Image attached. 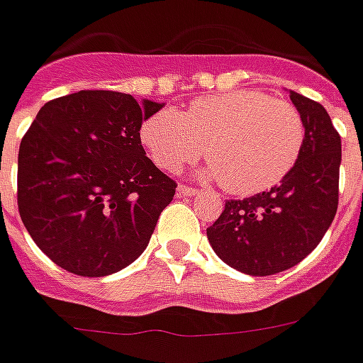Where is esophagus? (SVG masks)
I'll list each match as a JSON object with an SVG mask.
<instances>
[{"label": "esophagus", "instance_id": "obj_1", "mask_svg": "<svg viewBox=\"0 0 363 363\" xmlns=\"http://www.w3.org/2000/svg\"><path fill=\"white\" fill-rule=\"evenodd\" d=\"M199 189L195 187H189V185H179L178 187V195H184V197H191V195H199Z\"/></svg>", "mask_w": 363, "mask_h": 363}]
</instances>
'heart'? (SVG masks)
Listing matches in <instances>:
<instances>
[{
	"label": "heart",
	"mask_w": 363,
	"mask_h": 363,
	"mask_svg": "<svg viewBox=\"0 0 363 363\" xmlns=\"http://www.w3.org/2000/svg\"><path fill=\"white\" fill-rule=\"evenodd\" d=\"M140 138L155 164L178 172L203 155L225 191L255 195L293 170L306 141L301 111L262 91H230L191 101L184 113L157 111Z\"/></svg>",
	"instance_id": "obj_1"
}]
</instances>
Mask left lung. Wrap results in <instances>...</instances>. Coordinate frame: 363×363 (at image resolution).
Here are the masks:
<instances>
[{
  "instance_id": "1",
  "label": "left lung",
  "mask_w": 363,
  "mask_h": 363,
  "mask_svg": "<svg viewBox=\"0 0 363 363\" xmlns=\"http://www.w3.org/2000/svg\"><path fill=\"white\" fill-rule=\"evenodd\" d=\"M306 141L293 170L268 191L230 199L206 237L223 262L274 275L304 260L329 230L339 204L340 135L318 101L291 91Z\"/></svg>"
}]
</instances>
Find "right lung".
<instances>
[{"instance_id": "right-lung-1", "label": "right lung", "mask_w": 363, "mask_h": 363, "mask_svg": "<svg viewBox=\"0 0 363 363\" xmlns=\"http://www.w3.org/2000/svg\"><path fill=\"white\" fill-rule=\"evenodd\" d=\"M162 103L108 89L48 101L18 149L16 203L62 269L103 277L145 250L176 182L145 157L140 128Z\"/></svg>"}]
</instances>
